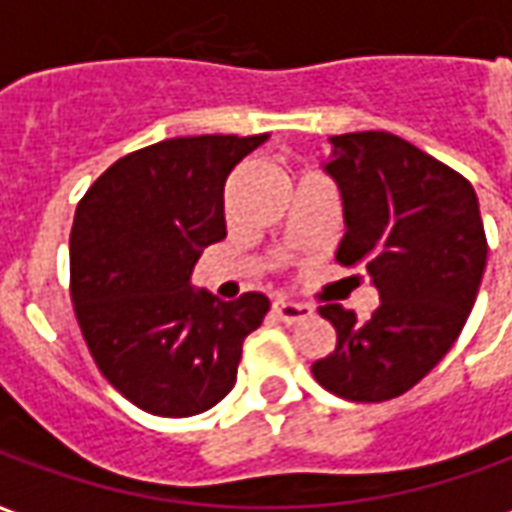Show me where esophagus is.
<instances>
[{
    "label": "esophagus",
    "instance_id": "1",
    "mask_svg": "<svg viewBox=\"0 0 512 512\" xmlns=\"http://www.w3.org/2000/svg\"><path fill=\"white\" fill-rule=\"evenodd\" d=\"M274 312H277L279 321L285 323H299V321H307L315 315L310 304H299V301H288V299H277L274 301Z\"/></svg>",
    "mask_w": 512,
    "mask_h": 512
}]
</instances>
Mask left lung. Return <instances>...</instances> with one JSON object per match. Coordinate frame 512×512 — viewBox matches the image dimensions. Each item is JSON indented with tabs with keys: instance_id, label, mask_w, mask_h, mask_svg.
<instances>
[{
	"instance_id": "left-lung-1",
	"label": "left lung",
	"mask_w": 512,
	"mask_h": 512,
	"mask_svg": "<svg viewBox=\"0 0 512 512\" xmlns=\"http://www.w3.org/2000/svg\"><path fill=\"white\" fill-rule=\"evenodd\" d=\"M323 172L343 197L337 260L365 263L381 304L367 321L318 307L337 348L312 376L345 400H392L439 365L472 312L488 257L480 202L463 175L386 131L332 136Z\"/></svg>"
}]
</instances>
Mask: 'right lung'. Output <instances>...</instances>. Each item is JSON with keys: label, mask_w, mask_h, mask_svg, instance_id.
Here are the masks:
<instances>
[{"label": "right lung", "mask_w": 512, "mask_h": 512, "mask_svg": "<svg viewBox=\"0 0 512 512\" xmlns=\"http://www.w3.org/2000/svg\"><path fill=\"white\" fill-rule=\"evenodd\" d=\"M268 134L164 139L128 153L87 189L71 230V299L95 365L156 417H194L235 384L263 293L219 301L191 285L222 241L224 180Z\"/></svg>", "instance_id": "obj_1"}]
</instances>
